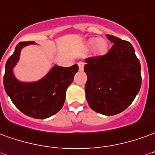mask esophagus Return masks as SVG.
Returning a JSON list of instances; mask_svg holds the SVG:
<instances>
[{"label": "esophagus", "instance_id": "1", "mask_svg": "<svg viewBox=\"0 0 155 155\" xmlns=\"http://www.w3.org/2000/svg\"><path fill=\"white\" fill-rule=\"evenodd\" d=\"M78 65H79V70H83V69H84V63L79 62L78 63Z\"/></svg>", "mask_w": 155, "mask_h": 155}]
</instances>
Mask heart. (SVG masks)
<instances>
[{"label":"heart","instance_id":"b5f03b06","mask_svg":"<svg viewBox=\"0 0 155 155\" xmlns=\"http://www.w3.org/2000/svg\"><path fill=\"white\" fill-rule=\"evenodd\" d=\"M89 47H93V50L96 54H104L107 50V43L103 38H93L89 40Z\"/></svg>","mask_w":155,"mask_h":155}]
</instances>
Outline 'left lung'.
Listing matches in <instances>:
<instances>
[{
	"label": "left lung",
	"mask_w": 155,
	"mask_h": 155,
	"mask_svg": "<svg viewBox=\"0 0 155 155\" xmlns=\"http://www.w3.org/2000/svg\"><path fill=\"white\" fill-rule=\"evenodd\" d=\"M104 55L85 59V96L90 107L107 116L118 114L133 101L141 87V66L132 44L112 35Z\"/></svg>",
	"instance_id": "left-lung-1"
}]
</instances>
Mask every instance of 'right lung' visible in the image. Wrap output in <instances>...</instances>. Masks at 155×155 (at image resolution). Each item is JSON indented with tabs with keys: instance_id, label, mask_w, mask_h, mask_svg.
Listing matches in <instances>:
<instances>
[{
	"instance_id": "1",
	"label": "right lung",
	"mask_w": 155,
	"mask_h": 155,
	"mask_svg": "<svg viewBox=\"0 0 155 155\" xmlns=\"http://www.w3.org/2000/svg\"><path fill=\"white\" fill-rule=\"evenodd\" d=\"M34 42H21L6 64L3 79L6 94L25 115L44 119L54 115L63 107L65 93L78 71V65L60 67L54 65L43 79L36 82H21L13 74V68L20 57L21 48Z\"/></svg>"
}]
</instances>
